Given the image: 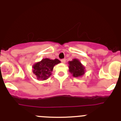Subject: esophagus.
I'll return each mask as SVG.
<instances>
[{
    "mask_svg": "<svg viewBox=\"0 0 121 121\" xmlns=\"http://www.w3.org/2000/svg\"><path fill=\"white\" fill-rule=\"evenodd\" d=\"M61 61L63 63H66V59H62L61 60Z\"/></svg>",
    "mask_w": 121,
    "mask_h": 121,
    "instance_id": "obj_1",
    "label": "esophagus"
}]
</instances>
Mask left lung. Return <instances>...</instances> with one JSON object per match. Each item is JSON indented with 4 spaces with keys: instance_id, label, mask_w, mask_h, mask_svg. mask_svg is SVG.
I'll return each instance as SVG.
<instances>
[{
    "instance_id": "8db88e82",
    "label": "left lung",
    "mask_w": 121,
    "mask_h": 121,
    "mask_svg": "<svg viewBox=\"0 0 121 121\" xmlns=\"http://www.w3.org/2000/svg\"><path fill=\"white\" fill-rule=\"evenodd\" d=\"M69 72L75 78L83 76L85 73V67L78 59H73L69 62Z\"/></svg>"
}]
</instances>
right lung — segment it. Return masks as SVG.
Returning <instances> with one entry per match:
<instances>
[{
    "label": "right lung",
    "mask_w": 121,
    "mask_h": 121,
    "mask_svg": "<svg viewBox=\"0 0 121 121\" xmlns=\"http://www.w3.org/2000/svg\"><path fill=\"white\" fill-rule=\"evenodd\" d=\"M60 62L57 58L55 60L43 58L33 66V72L36 76L38 79L46 80L51 75L54 66Z\"/></svg>",
    "instance_id": "right-lung-1"
}]
</instances>
